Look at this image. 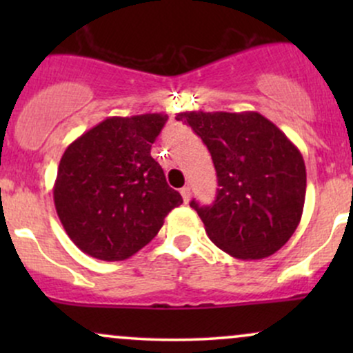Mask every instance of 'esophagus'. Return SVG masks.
Instances as JSON below:
<instances>
[{
  "label": "esophagus",
  "mask_w": 353,
  "mask_h": 353,
  "mask_svg": "<svg viewBox=\"0 0 353 353\" xmlns=\"http://www.w3.org/2000/svg\"><path fill=\"white\" fill-rule=\"evenodd\" d=\"M181 196H182V201H184L185 204H188V202L190 201V189H189V185H185V188L181 189Z\"/></svg>",
  "instance_id": "esophagus-1"
}]
</instances>
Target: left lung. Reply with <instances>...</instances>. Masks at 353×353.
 <instances>
[{
    "label": "left lung",
    "mask_w": 353,
    "mask_h": 353,
    "mask_svg": "<svg viewBox=\"0 0 353 353\" xmlns=\"http://www.w3.org/2000/svg\"><path fill=\"white\" fill-rule=\"evenodd\" d=\"M208 145L217 172L212 205L196 209L219 249L242 261L277 252L292 237L305 202V163L299 148L255 111L179 112Z\"/></svg>",
    "instance_id": "1"
}]
</instances>
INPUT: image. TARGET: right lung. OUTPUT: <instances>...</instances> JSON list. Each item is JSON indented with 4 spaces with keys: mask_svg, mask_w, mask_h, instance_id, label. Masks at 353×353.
<instances>
[{
    "mask_svg": "<svg viewBox=\"0 0 353 353\" xmlns=\"http://www.w3.org/2000/svg\"><path fill=\"white\" fill-rule=\"evenodd\" d=\"M168 116H112L72 141L59 161L52 197L64 230L84 254L124 261L157 236L182 204L151 145Z\"/></svg>",
    "mask_w": 353,
    "mask_h": 353,
    "instance_id": "right-lung-1",
    "label": "right lung"
}]
</instances>
